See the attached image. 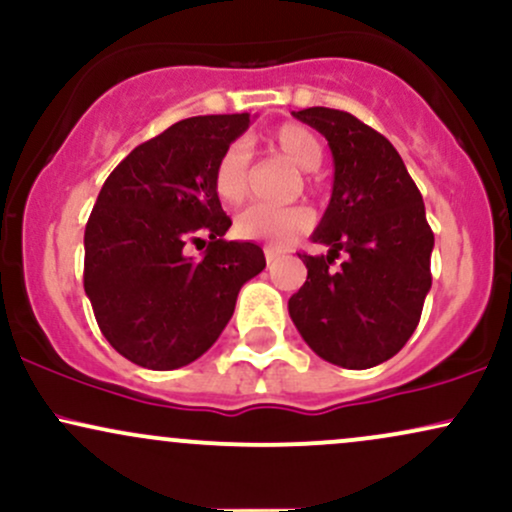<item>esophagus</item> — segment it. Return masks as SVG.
Instances as JSON below:
<instances>
[{"label": "esophagus", "mask_w": 512, "mask_h": 512, "mask_svg": "<svg viewBox=\"0 0 512 512\" xmlns=\"http://www.w3.org/2000/svg\"><path fill=\"white\" fill-rule=\"evenodd\" d=\"M264 257H267V264H272V262L279 260L281 252L274 250V248H264Z\"/></svg>", "instance_id": "obj_1"}]
</instances>
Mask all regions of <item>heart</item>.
<instances>
[{"instance_id":"1","label":"heart","mask_w":512,"mask_h":512,"mask_svg":"<svg viewBox=\"0 0 512 512\" xmlns=\"http://www.w3.org/2000/svg\"><path fill=\"white\" fill-rule=\"evenodd\" d=\"M269 151L289 158L296 168L317 170L325 161V144L310 127L298 125V122H286L264 137ZM211 185H214L216 197L228 207H238L250 190V149L243 142H231L216 158L214 173H211ZM313 226V214L305 207H248L240 211L236 226L238 238L255 240L269 248H284L303 236Z\"/></svg>"}]
</instances>
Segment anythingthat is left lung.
<instances>
[{"mask_svg": "<svg viewBox=\"0 0 512 512\" xmlns=\"http://www.w3.org/2000/svg\"><path fill=\"white\" fill-rule=\"evenodd\" d=\"M298 120L325 134L334 158L330 207L313 233L327 255H298L308 279L289 298L305 344L334 366L363 370L409 342L431 289L433 231L402 156L344 110L305 108ZM339 254L345 260L332 268Z\"/></svg>", "mask_w": 512, "mask_h": 512, "instance_id": "left-lung-1", "label": "left lung"}]
</instances>
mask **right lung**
I'll return each mask as SVG.
<instances>
[{
    "instance_id": "add662e5",
    "label": "right lung",
    "mask_w": 512,
    "mask_h": 512,
    "mask_svg": "<svg viewBox=\"0 0 512 512\" xmlns=\"http://www.w3.org/2000/svg\"><path fill=\"white\" fill-rule=\"evenodd\" d=\"M248 125L250 113L175 122L101 187L84 233V291L103 337L137 366L173 370L202 356L240 286L267 264L260 245L223 240L231 219L211 185L216 158ZM187 242L208 250L187 258Z\"/></svg>"
}]
</instances>
